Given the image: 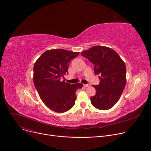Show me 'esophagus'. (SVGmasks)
Returning a JSON list of instances; mask_svg holds the SVG:
<instances>
[{
	"label": "esophagus",
	"mask_w": 151,
	"mask_h": 151,
	"mask_svg": "<svg viewBox=\"0 0 151 151\" xmlns=\"http://www.w3.org/2000/svg\"><path fill=\"white\" fill-rule=\"evenodd\" d=\"M84 86L85 87H89V86H90V84H84Z\"/></svg>",
	"instance_id": "1"
}]
</instances>
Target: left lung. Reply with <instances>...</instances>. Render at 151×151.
<instances>
[{
    "label": "left lung",
    "mask_w": 151,
    "mask_h": 151,
    "mask_svg": "<svg viewBox=\"0 0 151 151\" xmlns=\"http://www.w3.org/2000/svg\"><path fill=\"white\" fill-rule=\"evenodd\" d=\"M95 65L94 73L99 75V84L93 85L96 94L90 98L96 109H111L121 96L126 83L125 63L112 48L94 46L81 54Z\"/></svg>",
    "instance_id": "obj_1"
}]
</instances>
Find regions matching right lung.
Here are the masks:
<instances>
[{
	"label": "right lung",
	"instance_id": "1",
	"mask_svg": "<svg viewBox=\"0 0 151 151\" xmlns=\"http://www.w3.org/2000/svg\"><path fill=\"white\" fill-rule=\"evenodd\" d=\"M79 54L64 49L50 50L40 56L34 65L35 86L42 102L53 111L63 113L75 104L76 91L83 85L67 83L62 78L68 73V63Z\"/></svg>",
	"mask_w": 151,
	"mask_h": 151
}]
</instances>
